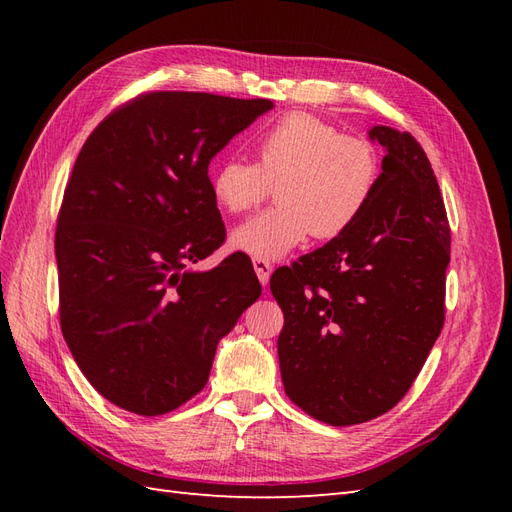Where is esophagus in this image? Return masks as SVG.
Wrapping results in <instances>:
<instances>
[{
  "instance_id": "obj_1",
  "label": "esophagus",
  "mask_w": 512,
  "mask_h": 512,
  "mask_svg": "<svg viewBox=\"0 0 512 512\" xmlns=\"http://www.w3.org/2000/svg\"><path fill=\"white\" fill-rule=\"evenodd\" d=\"M252 265H254V271H256V275H258L260 284L267 286V284H269V277H271V273H273V265H271V262H269V260H262V258H254Z\"/></svg>"
}]
</instances>
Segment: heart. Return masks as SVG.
<instances>
[{
	"label": "heart",
	"mask_w": 512,
	"mask_h": 512,
	"mask_svg": "<svg viewBox=\"0 0 512 512\" xmlns=\"http://www.w3.org/2000/svg\"><path fill=\"white\" fill-rule=\"evenodd\" d=\"M256 162L226 158L211 175L224 211L245 213L275 188L277 207L232 232V245L254 258H282L312 235L331 241L350 230L374 198L382 158L363 136L342 134L309 113H290L256 138Z\"/></svg>",
	"instance_id": "1"
}]
</instances>
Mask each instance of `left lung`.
I'll use <instances>...</instances> for the list:
<instances>
[{
    "mask_svg": "<svg viewBox=\"0 0 512 512\" xmlns=\"http://www.w3.org/2000/svg\"><path fill=\"white\" fill-rule=\"evenodd\" d=\"M369 138L386 149L369 207L271 277L284 391L333 427L399 404L444 327L451 228L436 175L410 132L374 126Z\"/></svg>",
    "mask_w": 512,
    "mask_h": 512,
    "instance_id": "1",
    "label": "left lung"
}]
</instances>
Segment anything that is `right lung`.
<instances>
[{
  "instance_id": "obj_1",
  "label": "right lung",
  "mask_w": 512,
  "mask_h": 512,
  "mask_svg": "<svg viewBox=\"0 0 512 512\" xmlns=\"http://www.w3.org/2000/svg\"><path fill=\"white\" fill-rule=\"evenodd\" d=\"M273 108L200 91H147L89 134L57 215L59 324L85 378L111 404L173 412L205 389L220 339L260 297L230 254L209 162Z\"/></svg>"
}]
</instances>
